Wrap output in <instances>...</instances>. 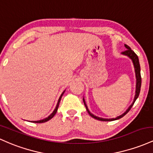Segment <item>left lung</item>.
Masks as SVG:
<instances>
[{"label": "left lung", "instance_id": "obj_1", "mask_svg": "<svg viewBox=\"0 0 153 153\" xmlns=\"http://www.w3.org/2000/svg\"><path fill=\"white\" fill-rule=\"evenodd\" d=\"M125 48H126V51H123V52L121 53V54L123 55V56H127L131 60L132 63H133L134 65V71H135V76H136V90H135V95H134V98L133 102L131 104V105L126 109V111H125L123 114H122L120 116H117L116 118H101V117H98V116H96L94 114H92V113L89 111L88 107H87V104H86L85 102V100L83 97V102L84 104H85L86 109H87V112L88 114H90V116H92V118H95V119L99 120V121H115V120H118L119 118H122L123 116H124L128 111H130V109L131 108V107L133 106L134 103V102L136 101V100L138 98L139 95H140V89H141V84H142V79H141V74H140V61H139V58L138 56H137L136 53L134 52L130 48V47H128L127 45H124Z\"/></svg>", "mask_w": 153, "mask_h": 153}]
</instances>
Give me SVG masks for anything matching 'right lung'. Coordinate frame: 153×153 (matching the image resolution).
<instances>
[{
	"mask_svg": "<svg viewBox=\"0 0 153 153\" xmlns=\"http://www.w3.org/2000/svg\"><path fill=\"white\" fill-rule=\"evenodd\" d=\"M65 91H66V90H65L63 91V92H62V93H61V96H60L59 99H58V100L57 105H56V108L54 109V111H53L52 114H50L49 116H48V117L45 118H43V119L39 120V121H30V122H33V123H45V122H46V121H49V120H51V118H52L53 117V116H55V115H56V112H57L58 108V106H59L60 101H61V97H62V96H63V93H64V92H65Z\"/></svg>",
	"mask_w": 153,
	"mask_h": 153,
	"instance_id": "right-lung-1",
	"label": "right lung"
}]
</instances>
